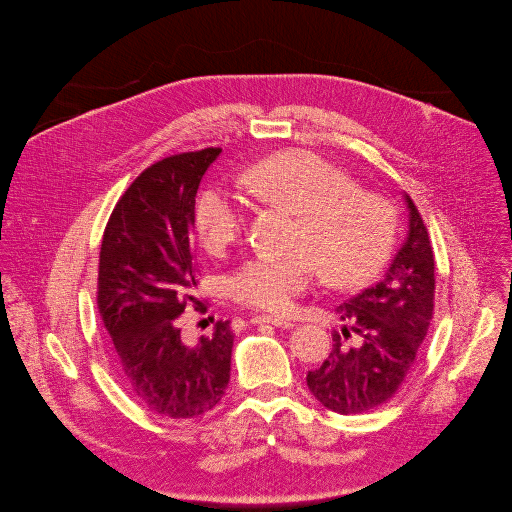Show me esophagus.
Here are the masks:
<instances>
[{
    "mask_svg": "<svg viewBox=\"0 0 512 512\" xmlns=\"http://www.w3.org/2000/svg\"><path fill=\"white\" fill-rule=\"evenodd\" d=\"M252 325H272L276 329H292L294 323L286 321V319H272V317H252L250 319Z\"/></svg>",
    "mask_w": 512,
    "mask_h": 512,
    "instance_id": "esophagus-1",
    "label": "esophagus"
}]
</instances>
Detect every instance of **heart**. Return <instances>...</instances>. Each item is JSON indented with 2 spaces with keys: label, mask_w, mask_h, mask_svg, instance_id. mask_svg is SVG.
<instances>
[{
  "label": "heart",
  "mask_w": 512,
  "mask_h": 512,
  "mask_svg": "<svg viewBox=\"0 0 512 512\" xmlns=\"http://www.w3.org/2000/svg\"><path fill=\"white\" fill-rule=\"evenodd\" d=\"M252 191L272 206L300 216L294 256L258 254L226 280L228 294L250 309L286 315L294 298L321 270L329 286L371 280L389 260L397 220L391 203L359 189L341 167L309 151H282L248 175ZM246 226V206L222 187H206L193 210V228L203 250L214 256L236 244Z\"/></svg>",
  "instance_id": "obj_1"
}]
</instances>
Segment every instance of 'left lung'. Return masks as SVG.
I'll use <instances>...</instances> for the list:
<instances>
[{
    "instance_id": "left-lung-1",
    "label": "left lung",
    "mask_w": 512,
    "mask_h": 512,
    "mask_svg": "<svg viewBox=\"0 0 512 512\" xmlns=\"http://www.w3.org/2000/svg\"><path fill=\"white\" fill-rule=\"evenodd\" d=\"M410 232L383 278L337 306L345 321L331 331L333 349L306 375L311 393L329 410L351 416L391 399L412 371L434 315V250L428 228L410 195ZM357 334L359 348L344 341Z\"/></svg>"
}]
</instances>
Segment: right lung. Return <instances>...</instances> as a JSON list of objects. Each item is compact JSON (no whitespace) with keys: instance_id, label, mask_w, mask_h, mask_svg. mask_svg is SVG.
Listing matches in <instances>:
<instances>
[{"instance_id":"obj_1","label":"right lung","mask_w":512,"mask_h":512,"mask_svg":"<svg viewBox=\"0 0 512 512\" xmlns=\"http://www.w3.org/2000/svg\"><path fill=\"white\" fill-rule=\"evenodd\" d=\"M220 147L169 155L149 165L119 197L102 234L96 304L121 385L149 412L187 420L210 412L230 381L234 333L218 321L214 335L189 347L177 317L197 303L193 210L199 181Z\"/></svg>"}]
</instances>
